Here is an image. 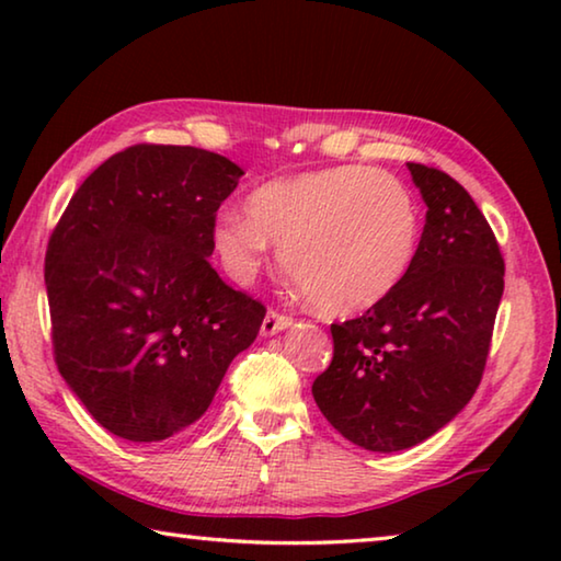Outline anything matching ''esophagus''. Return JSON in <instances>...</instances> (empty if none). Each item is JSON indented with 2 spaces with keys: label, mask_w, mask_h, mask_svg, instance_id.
Instances as JSON below:
<instances>
[{
  "label": "esophagus",
  "mask_w": 561,
  "mask_h": 561,
  "mask_svg": "<svg viewBox=\"0 0 561 561\" xmlns=\"http://www.w3.org/2000/svg\"><path fill=\"white\" fill-rule=\"evenodd\" d=\"M291 321L294 319L289 314H282V311H277V309H270L267 317H264V321H262V334L264 336L277 334V331L291 327Z\"/></svg>",
  "instance_id": "obj_1"
}]
</instances>
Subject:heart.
I'll use <instances>...</instances> for the list:
<instances>
[{
    "instance_id": "obj_1",
    "label": "heart",
    "mask_w": 561,
    "mask_h": 561,
    "mask_svg": "<svg viewBox=\"0 0 561 561\" xmlns=\"http://www.w3.org/2000/svg\"><path fill=\"white\" fill-rule=\"evenodd\" d=\"M421 210L403 180L371 165H334L272 178L247 197V215L222 213L213 244L237 282L279 260L307 299L331 317L383 301L411 270Z\"/></svg>"
}]
</instances>
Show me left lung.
Returning <instances> with one entry per match:
<instances>
[{"label": "left lung", "mask_w": 561, "mask_h": 561, "mask_svg": "<svg viewBox=\"0 0 561 561\" xmlns=\"http://www.w3.org/2000/svg\"><path fill=\"white\" fill-rule=\"evenodd\" d=\"M428 213L403 282L366 314L331 324L334 358L311 393L346 440L396 453L458 415L485 374L505 260L458 180L408 163Z\"/></svg>", "instance_id": "8db88e82"}]
</instances>
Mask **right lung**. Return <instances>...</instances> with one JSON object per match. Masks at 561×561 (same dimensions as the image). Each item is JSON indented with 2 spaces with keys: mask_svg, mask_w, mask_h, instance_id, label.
Listing matches in <instances>:
<instances>
[{
  "mask_svg": "<svg viewBox=\"0 0 561 561\" xmlns=\"http://www.w3.org/2000/svg\"><path fill=\"white\" fill-rule=\"evenodd\" d=\"M242 168L138 144L83 180L49 237L44 282L64 381L103 428L158 443L201 417L264 304L207 262Z\"/></svg>",
  "mask_w": 561,
  "mask_h": 561,
  "instance_id": "right-lung-1",
  "label": "right lung"
}]
</instances>
